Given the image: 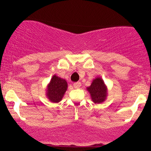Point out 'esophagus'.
Here are the masks:
<instances>
[{
    "instance_id": "esophagus-1",
    "label": "esophagus",
    "mask_w": 151,
    "mask_h": 151,
    "mask_svg": "<svg viewBox=\"0 0 151 151\" xmlns=\"http://www.w3.org/2000/svg\"><path fill=\"white\" fill-rule=\"evenodd\" d=\"M73 86H74V87L75 88V89H78V88H79L81 86V82L78 81V82L74 83Z\"/></svg>"
}]
</instances>
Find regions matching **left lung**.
Wrapping results in <instances>:
<instances>
[{
  "label": "left lung",
  "instance_id": "1",
  "mask_svg": "<svg viewBox=\"0 0 151 151\" xmlns=\"http://www.w3.org/2000/svg\"><path fill=\"white\" fill-rule=\"evenodd\" d=\"M86 89L91 95L92 101L95 104L102 103L106 99L107 88L101 77H96L93 79L91 85Z\"/></svg>",
  "mask_w": 151,
  "mask_h": 151
}]
</instances>
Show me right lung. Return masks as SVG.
Listing matches in <instances>:
<instances>
[{
  "label": "right lung",
  "instance_id": "add662e5",
  "mask_svg": "<svg viewBox=\"0 0 151 151\" xmlns=\"http://www.w3.org/2000/svg\"><path fill=\"white\" fill-rule=\"evenodd\" d=\"M67 89V82L65 79L54 75L47 86L46 95L50 101L58 103L62 100Z\"/></svg>",
  "mask_w": 151,
  "mask_h": 151
}]
</instances>
